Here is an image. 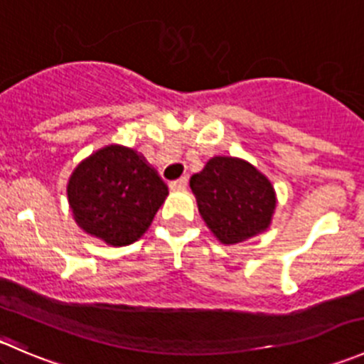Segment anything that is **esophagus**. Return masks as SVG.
I'll return each mask as SVG.
<instances>
[{
	"instance_id": "obj_1",
	"label": "esophagus",
	"mask_w": 364,
	"mask_h": 364,
	"mask_svg": "<svg viewBox=\"0 0 364 364\" xmlns=\"http://www.w3.org/2000/svg\"><path fill=\"white\" fill-rule=\"evenodd\" d=\"M186 185H188V178H179V179H176V181L168 183L171 190H183V188H186Z\"/></svg>"
}]
</instances>
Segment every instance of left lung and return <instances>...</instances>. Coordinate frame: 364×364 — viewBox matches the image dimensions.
Listing matches in <instances>:
<instances>
[{"label": "left lung", "instance_id": "1", "mask_svg": "<svg viewBox=\"0 0 364 364\" xmlns=\"http://www.w3.org/2000/svg\"><path fill=\"white\" fill-rule=\"evenodd\" d=\"M199 213L223 245H236L266 230L277 197L269 179L248 161L215 156L190 179Z\"/></svg>", "mask_w": 364, "mask_h": 364}]
</instances>
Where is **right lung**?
Returning <instances> with one entry per match:
<instances>
[{"mask_svg": "<svg viewBox=\"0 0 364 364\" xmlns=\"http://www.w3.org/2000/svg\"><path fill=\"white\" fill-rule=\"evenodd\" d=\"M67 192L80 229L124 247L151 225L168 190L137 151L107 146L77 165Z\"/></svg>", "mask_w": 364, "mask_h": 364, "instance_id": "right-lung-1", "label": "right lung"}]
</instances>
